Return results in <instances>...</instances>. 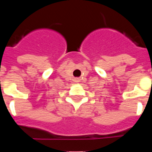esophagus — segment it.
<instances>
[{
	"instance_id": "esophagus-1",
	"label": "esophagus",
	"mask_w": 152,
	"mask_h": 152,
	"mask_svg": "<svg viewBox=\"0 0 152 152\" xmlns=\"http://www.w3.org/2000/svg\"><path fill=\"white\" fill-rule=\"evenodd\" d=\"M79 81H80V79H79L78 77H75V78L74 79V82L75 83H77L79 82Z\"/></svg>"
}]
</instances>
